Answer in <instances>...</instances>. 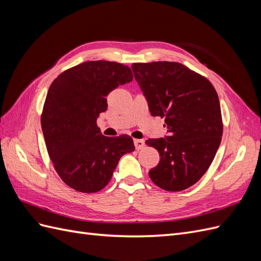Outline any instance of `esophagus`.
<instances>
[{
  "label": "esophagus",
  "instance_id": "esophagus-1",
  "mask_svg": "<svg viewBox=\"0 0 261 261\" xmlns=\"http://www.w3.org/2000/svg\"><path fill=\"white\" fill-rule=\"evenodd\" d=\"M134 144H135L137 150H140L145 147V141L143 139H134Z\"/></svg>",
  "mask_w": 261,
  "mask_h": 261
}]
</instances>
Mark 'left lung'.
<instances>
[{
  "label": "left lung",
  "mask_w": 261,
  "mask_h": 261,
  "mask_svg": "<svg viewBox=\"0 0 261 261\" xmlns=\"http://www.w3.org/2000/svg\"><path fill=\"white\" fill-rule=\"evenodd\" d=\"M132 68L150 113L164 117L169 133L146 140L160 154L149 176L164 191H184L207 172L220 146L223 123L218 93L206 77L177 62L133 63Z\"/></svg>",
  "instance_id": "1"
}]
</instances>
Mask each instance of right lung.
<instances>
[{
	"label": "right lung",
	"instance_id": "right-lung-1",
	"mask_svg": "<svg viewBox=\"0 0 261 261\" xmlns=\"http://www.w3.org/2000/svg\"><path fill=\"white\" fill-rule=\"evenodd\" d=\"M132 81L127 65L88 61L64 70L51 84L41 114L45 146L59 176L75 191H101L121 156L135 150L130 136L107 137L97 125L108 109L106 97Z\"/></svg>",
	"mask_w": 261,
	"mask_h": 261
}]
</instances>
